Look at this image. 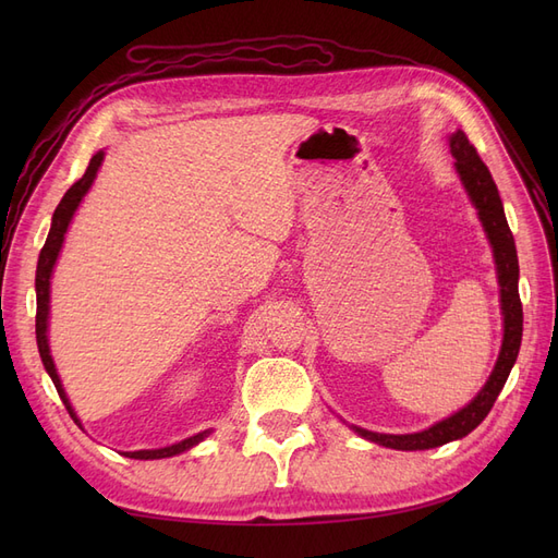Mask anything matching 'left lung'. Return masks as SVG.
I'll list each match as a JSON object with an SVG mask.
<instances>
[{"mask_svg": "<svg viewBox=\"0 0 558 558\" xmlns=\"http://www.w3.org/2000/svg\"><path fill=\"white\" fill-rule=\"evenodd\" d=\"M451 156L456 158L453 167L459 172L463 189L470 195V202L475 205L480 221L484 226V232L494 248L496 272H498V286H500V310H502V347L498 353V361L494 365V373L488 375L482 391L472 398L463 410L451 414L449 418L437 421L435 426L410 433V435H386V433H373L353 426L361 437L369 442H377L388 449L400 451H416V449H433L447 445L451 440H461L470 430H475L486 414L492 412L498 393L502 391L505 381L510 377V369L519 356L521 347V330H523V312L519 300V260H517V246L514 238L508 226V218L502 211V202L498 195L496 183L492 179L488 167L477 156L475 146H472L465 137L463 130H456L449 137Z\"/></svg>", "mask_w": 558, "mask_h": 558, "instance_id": "8db88e82", "label": "left lung"}]
</instances>
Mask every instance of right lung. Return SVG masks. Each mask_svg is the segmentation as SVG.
Here are the masks:
<instances>
[{
	"instance_id": "right-lung-1",
	"label": "right lung",
	"mask_w": 558,
	"mask_h": 558,
	"mask_svg": "<svg viewBox=\"0 0 558 558\" xmlns=\"http://www.w3.org/2000/svg\"><path fill=\"white\" fill-rule=\"evenodd\" d=\"M105 160V150H97V154L90 158L88 162V170L86 174H83L70 191L64 193V197L60 199V205L56 207V214H53V223H50V230H48V238H46V244L39 253V263H37V347H39V356H41V363L46 367V373L50 375V379H53L56 388H58V396L62 398L66 412H70V416L74 418V424L81 426V418L76 416V412L72 410L70 404V398H66L64 388H62V381L58 377V369H56V363L53 359H50V349H48V310H50V275H53V267H56V260L60 256V248H62V242H64V232L66 228H70L72 223V216L74 211L78 209L83 195H86L90 191V185L97 177V170L99 165H102ZM211 430H202L193 437H185V440L172 445V447H162V449H142V451H123V456H128V459H140V461H154V459H167V456H177L185 449L195 447L197 442L205 440V437L209 435Z\"/></svg>"
}]
</instances>
